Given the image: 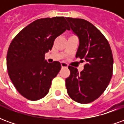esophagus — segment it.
I'll return each instance as SVG.
<instances>
[{"instance_id": "obj_1", "label": "esophagus", "mask_w": 124, "mask_h": 124, "mask_svg": "<svg viewBox=\"0 0 124 124\" xmlns=\"http://www.w3.org/2000/svg\"><path fill=\"white\" fill-rule=\"evenodd\" d=\"M61 66H62V68H67L68 64L65 62H61Z\"/></svg>"}]
</instances>
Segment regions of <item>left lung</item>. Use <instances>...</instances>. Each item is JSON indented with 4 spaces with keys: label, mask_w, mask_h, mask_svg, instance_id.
I'll use <instances>...</instances> for the list:
<instances>
[{
    "label": "left lung",
    "mask_w": 124,
    "mask_h": 124,
    "mask_svg": "<svg viewBox=\"0 0 124 124\" xmlns=\"http://www.w3.org/2000/svg\"><path fill=\"white\" fill-rule=\"evenodd\" d=\"M66 20L80 41L76 57L85 64L80 73L68 66L70 75L66 79V87L73 100L88 104L98 98L110 82L114 64L112 50L103 34L92 23L81 18Z\"/></svg>",
    "instance_id": "1"
}]
</instances>
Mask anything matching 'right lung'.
I'll use <instances>...</instances> for the list:
<instances>
[{"label": "right lung", "instance_id": "obj_1", "mask_svg": "<svg viewBox=\"0 0 124 124\" xmlns=\"http://www.w3.org/2000/svg\"><path fill=\"white\" fill-rule=\"evenodd\" d=\"M69 30L63 16L40 18L24 28L10 44L7 56L8 74L17 91L29 100L42 98L61 69L58 61L48 63L44 56L54 40Z\"/></svg>", "mask_w": 124, "mask_h": 124}]
</instances>
